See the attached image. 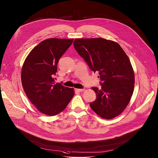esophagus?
Instances as JSON below:
<instances>
[{"instance_id": "1", "label": "esophagus", "mask_w": 158, "mask_h": 158, "mask_svg": "<svg viewBox=\"0 0 158 158\" xmlns=\"http://www.w3.org/2000/svg\"><path fill=\"white\" fill-rule=\"evenodd\" d=\"M75 91H77V92H83L84 90H85V88H82V89H79V88H75Z\"/></svg>"}]
</instances>
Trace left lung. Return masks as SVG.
<instances>
[{
  "instance_id": "left-lung-1",
  "label": "left lung",
  "mask_w": 158,
  "mask_h": 158,
  "mask_svg": "<svg viewBox=\"0 0 158 158\" xmlns=\"http://www.w3.org/2000/svg\"><path fill=\"white\" fill-rule=\"evenodd\" d=\"M75 50L90 69L99 73L101 88L92 87L96 99L90 103L101 118L110 119L128 105L134 88V73L121 46L102 38L75 39Z\"/></svg>"
}]
</instances>
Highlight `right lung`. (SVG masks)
Segmentation results:
<instances>
[{"mask_svg":"<svg viewBox=\"0 0 158 158\" xmlns=\"http://www.w3.org/2000/svg\"><path fill=\"white\" fill-rule=\"evenodd\" d=\"M73 40L51 38L42 41L30 52L23 66L21 81L25 94L44 114H59L74 95L73 88L56 83L54 79L59 60Z\"/></svg>","mask_w":158,"mask_h":158,"instance_id":"add662e5","label":"right lung"}]
</instances>
